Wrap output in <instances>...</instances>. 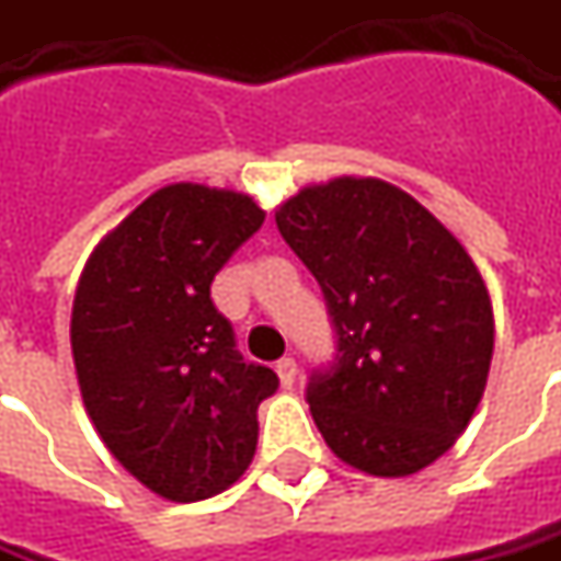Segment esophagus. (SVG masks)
<instances>
[{
  "label": "esophagus",
  "instance_id": "34e87169",
  "mask_svg": "<svg viewBox=\"0 0 561 561\" xmlns=\"http://www.w3.org/2000/svg\"><path fill=\"white\" fill-rule=\"evenodd\" d=\"M276 373H279L282 388H291V385H295V378H298V363H295L291 357H282L279 363H276Z\"/></svg>",
  "mask_w": 561,
  "mask_h": 561
}]
</instances>
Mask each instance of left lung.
Here are the masks:
<instances>
[{
  "instance_id": "left-lung-1",
  "label": "left lung",
  "mask_w": 561,
  "mask_h": 561,
  "mask_svg": "<svg viewBox=\"0 0 561 561\" xmlns=\"http://www.w3.org/2000/svg\"><path fill=\"white\" fill-rule=\"evenodd\" d=\"M276 226L317 276L339 354L307 385L319 435L341 462L403 478L444 456L484 394L493 307L469 251L373 176L307 185Z\"/></svg>"
}]
</instances>
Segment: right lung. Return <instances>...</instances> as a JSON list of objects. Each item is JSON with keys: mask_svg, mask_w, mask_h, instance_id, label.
I'll use <instances>...</instances> for the list:
<instances>
[{"mask_svg": "<svg viewBox=\"0 0 561 561\" xmlns=\"http://www.w3.org/2000/svg\"><path fill=\"white\" fill-rule=\"evenodd\" d=\"M254 198L173 183L89 254L70 347L89 419L136 481L173 503L226 491L257 450L273 369L244 363L210 282L263 226Z\"/></svg>", "mask_w": 561, "mask_h": 561, "instance_id": "1", "label": "right lung"}]
</instances>
